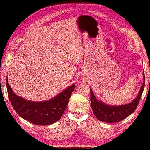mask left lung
Returning a JSON list of instances; mask_svg holds the SVG:
<instances>
[{
	"instance_id": "1",
	"label": "left lung",
	"mask_w": 150,
	"mask_h": 150,
	"mask_svg": "<svg viewBox=\"0 0 150 150\" xmlns=\"http://www.w3.org/2000/svg\"><path fill=\"white\" fill-rule=\"evenodd\" d=\"M143 77L144 83L142 84L137 98L132 102L125 105L113 106L106 104L102 101L98 100L95 97L93 92L90 88L91 106L96 117L99 121L109 122V123H113L123 120L124 119L131 115L137 109L144 91V85H145V75L144 72Z\"/></svg>"
}]
</instances>
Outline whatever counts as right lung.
<instances>
[{"instance_id":"right-lung-1","label":"right lung","mask_w":150,"mask_h":150,"mask_svg":"<svg viewBox=\"0 0 150 150\" xmlns=\"http://www.w3.org/2000/svg\"><path fill=\"white\" fill-rule=\"evenodd\" d=\"M6 88L11 104L21 117L37 125H49L61 119L75 84L45 102H31L18 96L13 92L7 79Z\"/></svg>"}]
</instances>
